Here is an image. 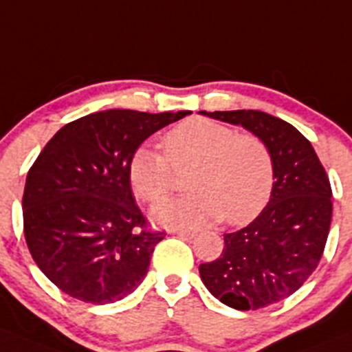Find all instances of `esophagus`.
Wrapping results in <instances>:
<instances>
[{
  "instance_id": "obj_1",
  "label": "esophagus",
  "mask_w": 352,
  "mask_h": 352,
  "mask_svg": "<svg viewBox=\"0 0 352 352\" xmlns=\"http://www.w3.org/2000/svg\"><path fill=\"white\" fill-rule=\"evenodd\" d=\"M176 235L183 236V239H195L197 236V232L195 230H176Z\"/></svg>"
}]
</instances>
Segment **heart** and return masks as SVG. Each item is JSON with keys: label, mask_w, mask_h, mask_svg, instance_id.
Here are the masks:
<instances>
[{"label": "heart", "mask_w": 352, "mask_h": 352, "mask_svg": "<svg viewBox=\"0 0 352 352\" xmlns=\"http://www.w3.org/2000/svg\"><path fill=\"white\" fill-rule=\"evenodd\" d=\"M162 153L140 146L128 162L133 192L157 202L174 188V171L193 166L188 188L193 192L153 207V217L166 226H239L266 207L273 190V157L254 133H235L226 124L193 117L164 133Z\"/></svg>", "instance_id": "b5f03b06"}]
</instances>
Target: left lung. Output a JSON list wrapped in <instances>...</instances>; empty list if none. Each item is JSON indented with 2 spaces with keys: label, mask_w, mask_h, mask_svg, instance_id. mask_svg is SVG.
Listing matches in <instances>:
<instances>
[{
  "label": "left lung",
  "mask_w": 352,
  "mask_h": 352,
  "mask_svg": "<svg viewBox=\"0 0 352 352\" xmlns=\"http://www.w3.org/2000/svg\"><path fill=\"white\" fill-rule=\"evenodd\" d=\"M240 124L270 148L274 183L270 204L245 228L224 235L217 259L199 266L214 297L240 311L292 296L316 270L332 221V186L309 140L261 110L202 112Z\"/></svg>",
  "instance_id": "8db88e82"
}]
</instances>
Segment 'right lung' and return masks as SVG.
<instances>
[{
	"instance_id": "add662e5",
	"label": "right lung",
	"mask_w": 352,
	"mask_h": 352,
	"mask_svg": "<svg viewBox=\"0 0 352 352\" xmlns=\"http://www.w3.org/2000/svg\"><path fill=\"white\" fill-rule=\"evenodd\" d=\"M190 110H105L65 124L28 173L22 197L29 252L62 292L110 304L133 292L164 232L148 230L128 176L131 153Z\"/></svg>"
}]
</instances>
